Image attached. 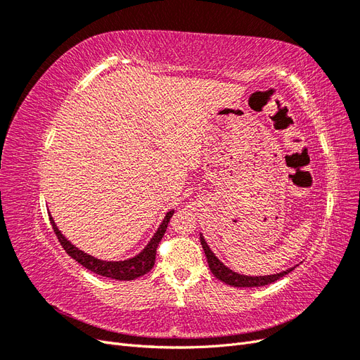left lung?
Segmentation results:
<instances>
[{
	"mask_svg": "<svg viewBox=\"0 0 360 360\" xmlns=\"http://www.w3.org/2000/svg\"><path fill=\"white\" fill-rule=\"evenodd\" d=\"M200 242L202 245V249H204V254H205V258H207V263H209V267L212 270V274L219 279L222 282H225V284L231 285V287H237V288H242V287H263V285H267V284H271V282H275L278 279H281L282 276L288 275L291 270L296 269V266L294 267H290L287 270H282L279 271V274H274V275H264V276H249V275H240L237 274V271L228 269L222 261L217 258L213 252L212 249L209 248V245H207L205 238L202 234H200Z\"/></svg>",
	"mask_w": 360,
	"mask_h": 360,
	"instance_id": "obj_1",
	"label": "left lung"
}]
</instances>
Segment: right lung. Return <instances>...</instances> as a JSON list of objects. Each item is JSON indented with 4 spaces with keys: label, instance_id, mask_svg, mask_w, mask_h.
Returning <instances> with one entry per match:
<instances>
[{
    "label": "right lung",
    "instance_id": "add662e5",
    "mask_svg": "<svg viewBox=\"0 0 360 360\" xmlns=\"http://www.w3.org/2000/svg\"><path fill=\"white\" fill-rule=\"evenodd\" d=\"M174 214V210H169L163 221L160 222L159 228L156 230V233L153 234V237L150 238V242L146 245V248L141 250L139 254H136L132 258H127L123 261H106V259H99L90 254L84 252L79 248H76L69 238H66L53 221L52 214H49V219L52 224L53 231H56L58 240L61 243V246L64 248V250L75 259L78 261L81 266H84L85 269H89L91 271H94L96 275H101L105 278H111V279H117V281H134L139 276H143L148 271L153 269L155 266V259H156V248L159 245V242L162 240L163 234L167 231L168 222Z\"/></svg>",
    "mask_w": 360,
    "mask_h": 360
}]
</instances>
